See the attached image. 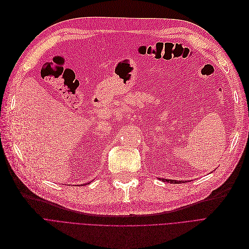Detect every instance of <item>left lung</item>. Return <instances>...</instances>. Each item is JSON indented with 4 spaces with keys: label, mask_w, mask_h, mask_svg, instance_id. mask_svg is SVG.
<instances>
[{
    "label": "left lung",
    "mask_w": 249,
    "mask_h": 249,
    "mask_svg": "<svg viewBox=\"0 0 249 249\" xmlns=\"http://www.w3.org/2000/svg\"><path fill=\"white\" fill-rule=\"evenodd\" d=\"M163 181H170V182H176V180H174V181H172V180H168V179H163Z\"/></svg>",
    "instance_id": "obj_1"
}]
</instances>
